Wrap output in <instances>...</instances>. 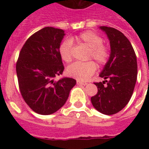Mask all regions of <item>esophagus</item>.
I'll use <instances>...</instances> for the list:
<instances>
[{"label": "esophagus", "instance_id": "1", "mask_svg": "<svg viewBox=\"0 0 149 149\" xmlns=\"http://www.w3.org/2000/svg\"><path fill=\"white\" fill-rule=\"evenodd\" d=\"M77 85H83V86H86L87 83L86 82H82V81H77Z\"/></svg>", "mask_w": 149, "mask_h": 149}]
</instances>
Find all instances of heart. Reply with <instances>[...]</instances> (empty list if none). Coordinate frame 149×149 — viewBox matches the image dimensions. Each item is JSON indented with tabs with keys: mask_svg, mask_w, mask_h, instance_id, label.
I'll return each instance as SVG.
<instances>
[{
	"mask_svg": "<svg viewBox=\"0 0 149 149\" xmlns=\"http://www.w3.org/2000/svg\"><path fill=\"white\" fill-rule=\"evenodd\" d=\"M78 43L85 45L90 48L89 58H93L101 65L107 63L110 56L108 47L102 44V38L93 31H86L76 37ZM59 52L63 61L69 63L72 60L73 42L71 39H65L60 44ZM96 70V65L93 61L75 62L67 68V74L70 77L86 81L93 75Z\"/></svg>",
	"mask_w": 149,
	"mask_h": 149,
	"instance_id": "heart-1",
	"label": "heart"
}]
</instances>
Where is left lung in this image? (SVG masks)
<instances>
[{"label": "left lung", "instance_id": "8db88e82", "mask_svg": "<svg viewBox=\"0 0 149 149\" xmlns=\"http://www.w3.org/2000/svg\"><path fill=\"white\" fill-rule=\"evenodd\" d=\"M110 45L108 61L99 76L102 82L95 83L98 93L91 98L93 107L105 115H113L127 104L134 92L137 78V62L130 41L119 30L101 26ZM105 82L106 86H104Z\"/></svg>", "mask_w": 149, "mask_h": 149}]
</instances>
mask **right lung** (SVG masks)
Listing matches in <instances>:
<instances>
[{"instance_id": "1", "label": "right lung", "mask_w": 149, "mask_h": 149, "mask_svg": "<svg viewBox=\"0 0 149 149\" xmlns=\"http://www.w3.org/2000/svg\"><path fill=\"white\" fill-rule=\"evenodd\" d=\"M62 29L47 27L24 43L16 63L18 86L24 100L35 113L50 115L65 104L76 81L54 77L64 70L59 48L64 38Z\"/></svg>"}]
</instances>
